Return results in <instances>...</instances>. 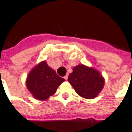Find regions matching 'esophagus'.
<instances>
[{
  "label": "esophagus",
  "instance_id": "obj_1",
  "mask_svg": "<svg viewBox=\"0 0 132 132\" xmlns=\"http://www.w3.org/2000/svg\"><path fill=\"white\" fill-rule=\"evenodd\" d=\"M68 76H69V75H68V74H66V75L65 76H64L63 78L66 79V80H67V79H68Z\"/></svg>",
  "mask_w": 132,
  "mask_h": 132
}]
</instances>
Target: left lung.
<instances>
[{"instance_id":"8db88e82","label":"left lung","mask_w":132,"mask_h":132,"mask_svg":"<svg viewBox=\"0 0 132 132\" xmlns=\"http://www.w3.org/2000/svg\"><path fill=\"white\" fill-rule=\"evenodd\" d=\"M68 81L79 96L90 99L98 96L104 84V80L98 71L82 64L73 69Z\"/></svg>"}]
</instances>
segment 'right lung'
<instances>
[{
	"instance_id": "add662e5",
	"label": "right lung",
	"mask_w": 132,
	"mask_h": 132,
	"mask_svg": "<svg viewBox=\"0 0 132 132\" xmlns=\"http://www.w3.org/2000/svg\"><path fill=\"white\" fill-rule=\"evenodd\" d=\"M64 81L65 79L57 75L46 61H43L31 70L26 86L36 99L46 100L56 93L59 86Z\"/></svg>"
}]
</instances>
